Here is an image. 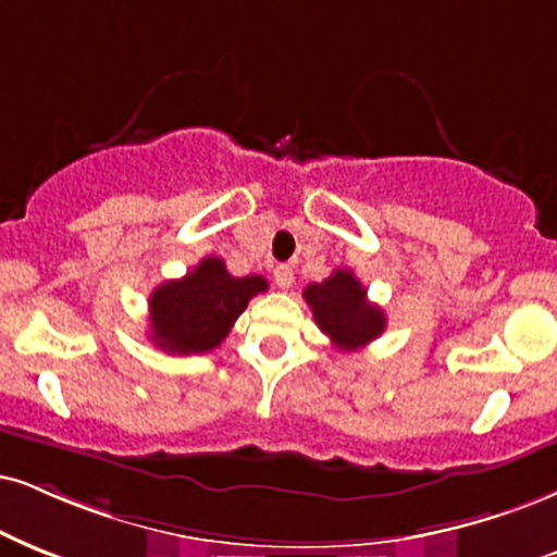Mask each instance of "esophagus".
<instances>
[{
	"instance_id": "esophagus-1",
	"label": "esophagus",
	"mask_w": 557,
	"mask_h": 557,
	"mask_svg": "<svg viewBox=\"0 0 557 557\" xmlns=\"http://www.w3.org/2000/svg\"><path fill=\"white\" fill-rule=\"evenodd\" d=\"M273 281H276L278 289H292L294 268L292 265H276V271H273Z\"/></svg>"
}]
</instances>
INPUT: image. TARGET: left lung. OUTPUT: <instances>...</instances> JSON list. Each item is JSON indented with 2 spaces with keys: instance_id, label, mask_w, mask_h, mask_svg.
I'll list each match as a JSON object with an SVG mask.
<instances>
[{
  "instance_id": "obj_1",
  "label": "left lung",
  "mask_w": 557,
  "mask_h": 557,
  "mask_svg": "<svg viewBox=\"0 0 557 557\" xmlns=\"http://www.w3.org/2000/svg\"><path fill=\"white\" fill-rule=\"evenodd\" d=\"M312 318L327 338L341 351H356L384 333V312L367 299V289L354 271L338 268L322 284H310L305 289Z\"/></svg>"
}]
</instances>
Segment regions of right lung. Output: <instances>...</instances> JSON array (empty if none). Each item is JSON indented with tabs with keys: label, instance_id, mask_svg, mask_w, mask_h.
<instances>
[{
	"label": "right lung",
	"instance_id": "add662e5",
	"mask_svg": "<svg viewBox=\"0 0 557 557\" xmlns=\"http://www.w3.org/2000/svg\"><path fill=\"white\" fill-rule=\"evenodd\" d=\"M265 289L263 276H232L222 258H203L183 278L164 281L152 292L149 338L168 354L214 351L247 301Z\"/></svg>",
	"mask_w": 557,
	"mask_h": 557
}]
</instances>
